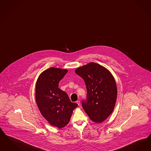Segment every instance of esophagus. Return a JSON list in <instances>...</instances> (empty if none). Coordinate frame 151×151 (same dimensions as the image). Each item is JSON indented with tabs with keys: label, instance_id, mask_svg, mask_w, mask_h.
Listing matches in <instances>:
<instances>
[{
	"label": "esophagus",
	"instance_id": "esophagus-1",
	"mask_svg": "<svg viewBox=\"0 0 151 151\" xmlns=\"http://www.w3.org/2000/svg\"><path fill=\"white\" fill-rule=\"evenodd\" d=\"M76 103L79 106V105L80 104V101H76Z\"/></svg>",
	"mask_w": 151,
	"mask_h": 151
}]
</instances>
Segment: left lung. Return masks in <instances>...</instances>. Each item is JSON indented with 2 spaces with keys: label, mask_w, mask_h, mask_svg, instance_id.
<instances>
[{
  "label": "left lung",
  "mask_w": 151,
  "mask_h": 151,
  "mask_svg": "<svg viewBox=\"0 0 151 151\" xmlns=\"http://www.w3.org/2000/svg\"><path fill=\"white\" fill-rule=\"evenodd\" d=\"M75 73L83 78L87 89L82 106L91 120L101 123L112 112L117 99V86L111 73L102 66L91 62Z\"/></svg>",
  "instance_id": "1"
}]
</instances>
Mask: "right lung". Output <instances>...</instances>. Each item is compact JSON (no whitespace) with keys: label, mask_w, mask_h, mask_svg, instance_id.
<instances>
[{"label":"right lung","mask_w":151,"mask_h":151,"mask_svg":"<svg viewBox=\"0 0 151 151\" xmlns=\"http://www.w3.org/2000/svg\"><path fill=\"white\" fill-rule=\"evenodd\" d=\"M67 70L51 67L43 71L37 80L35 97L42 116L54 127L62 128L68 124L73 109L78 106L71 102L67 94L58 88V83Z\"/></svg>","instance_id":"1"}]
</instances>
